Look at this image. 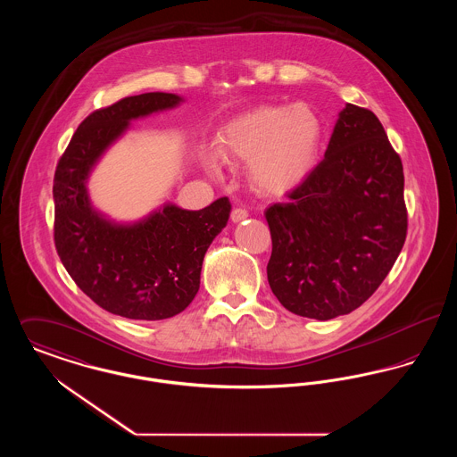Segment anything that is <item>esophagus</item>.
<instances>
[{
	"mask_svg": "<svg viewBox=\"0 0 457 457\" xmlns=\"http://www.w3.org/2000/svg\"><path fill=\"white\" fill-rule=\"evenodd\" d=\"M246 218H248V212L245 209H233V212H231V220L233 222H241V220H245Z\"/></svg>",
	"mask_w": 457,
	"mask_h": 457,
	"instance_id": "esophagus-1",
	"label": "esophagus"
}]
</instances>
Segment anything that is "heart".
<instances>
[{"instance_id": "heart-1", "label": "heart", "mask_w": 457, "mask_h": 457, "mask_svg": "<svg viewBox=\"0 0 457 457\" xmlns=\"http://www.w3.org/2000/svg\"><path fill=\"white\" fill-rule=\"evenodd\" d=\"M322 123L306 106H261L228 121L216 137L226 161H248V179L263 195H283L313 171Z\"/></svg>"}]
</instances>
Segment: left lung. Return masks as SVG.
<instances>
[{
	"instance_id": "left-lung-1",
	"label": "left lung",
	"mask_w": 457,
	"mask_h": 457,
	"mask_svg": "<svg viewBox=\"0 0 457 457\" xmlns=\"http://www.w3.org/2000/svg\"><path fill=\"white\" fill-rule=\"evenodd\" d=\"M265 211L267 279L286 310L330 320L387 278L406 231L403 162L370 109L346 104L320 164Z\"/></svg>"
}]
</instances>
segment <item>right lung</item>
Returning <instances> with one entry per match:
<instances>
[{"mask_svg":"<svg viewBox=\"0 0 457 457\" xmlns=\"http://www.w3.org/2000/svg\"><path fill=\"white\" fill-rule=\"evenodd\" d=\"M179 103L183 99L176 94L147 92L94 111L73 133L54 173L60 259L94 303L131 320L170 319L192 303L205 252L231 212L222 196L200 211L164 204L147 218L121 224L90 204L88 176L131 120Z\"/></svg>","mask_w":457,"mask_h":457,"instance_id":"add662e5","label":"right lung"}]
</instances>
